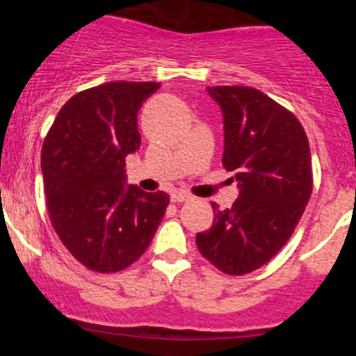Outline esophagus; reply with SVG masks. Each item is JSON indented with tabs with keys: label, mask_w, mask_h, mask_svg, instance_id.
I'll return each mask as SVG.
<instances>
[{
	"label": "esophagus",
	"mask_w": 356,
	"mask_h": 356,
	"mask_svg": "<svg viewBox=\"0 0 356 356\" xmlns=\"http://www.w3.org/2000/svg\"><path fill=\"white\" fill-rule=\"evenodd\" d=\"M189 199H191V195L186 194V192H174V194H172V202L181 204V202L189 201Z\"/></svg>",
	"instance_id": "esophagus-1"
}]
</instances>
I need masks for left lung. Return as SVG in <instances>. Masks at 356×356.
Listing matches in <instances>:
<instances>
[{
  "mask_svg": "<svg viewBox=\"0 0 356 356\" xmlns=\"http://www.w3.org/2000/svg\"><path fill=\"white\" fill-rule=\"evenodd\" d=\"M224 124L222 164L238 182L231 209L212 202L214 224L199 251L226 275L266 264L288 243L313 187L312 152L298 118L249 87H207Z\"/></svg>",
  "mask_w": 356,
  "mask_h": 356,
  "instance_id": "obj_1",
  "label": "left lung"
}]
</instances>
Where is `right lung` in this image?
Masks as SVG:
<instances>
[{"instance_id": "right-lung-1", "label": "right lung", "mask_w": 356, "mask_h": 356, "mask_svg": "<svg viewBox=\"0 0 356 356\" xmlns=\"http://www.w3.org/2000/svg\"><path fill=\"white\" fill-rule=\"evenodd\" d=\"M161 85L110 81L73 95L42 149L50 219L83 266L117 273L137 261L164 218L169 195L127 184L125 157L140 147L137 113Z\"/></svg>"}]
</instances>
